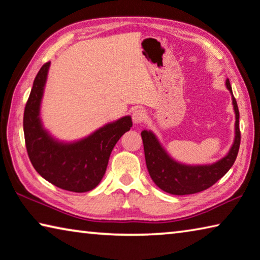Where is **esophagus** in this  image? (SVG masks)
<instances>
[{"label": "esophagus", "mask_w": 260, "mask_h": 260, "mask_svg": "<svg viewBox=\"0 0 260 260\" xmlns=\"http://www.w3.org/2000/svg\"><path fill=\"white\" fill-rule=\"evenodd\" d=\"M146 117H147L146 111H143V110H141V109L135 110L134 112H133V114H132V118H133V121H134L135 123L142 122V121L146 119Z\"/></svg>", "instance_id": "obj_1"}]
</instances>
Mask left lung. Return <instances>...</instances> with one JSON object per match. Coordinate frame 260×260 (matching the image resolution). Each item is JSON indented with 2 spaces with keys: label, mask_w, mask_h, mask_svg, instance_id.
Listing matches in <instances>:
<instances>
[{
  "label": "left lung",
  "mask_w": 260,
  "mask_h": 260,
  "mask_svg": "<svg viewBox=\"0 0 260 260\" xmlns=\"http://www.w3.org/2000/svg\"><path fill=\"white\" fill-rule=\"evenodd\" d=\"M225 86L233 94L229 80L225 81ZM233 105L235 111V139L230 150L223 158L213 164L205 166H187L177 162L169 156L160 145L158 139L151 131H142L141 137L145 149V157L148 172L152 182L164 192L175 196L194 194L207 189L217 180L221 179L236 160L241 143L240 112L237 103L233 94Z\"/></svg>",
  "instance_id": "obj_1"
}]
</instances>
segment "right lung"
<instances>
[{"label": "right lung", "mask_w": 260, "mask_h": 260, "mask_svg": "<svg viewBox=\"0 0 260 260\" xmlns=\"http://www.w3.org/2000/svg\"><path fill=\"white\" fill-rule=\"evenodd\" d=\"M51 62L37 74L24 110V138L28 158L38 174L55 186L71 192H88L105 175L115 143L133 126L129 115L106 123L75 142H61L44 128L40 104Z\"/></svg>", "instance_id": "1"}]
</instances>
